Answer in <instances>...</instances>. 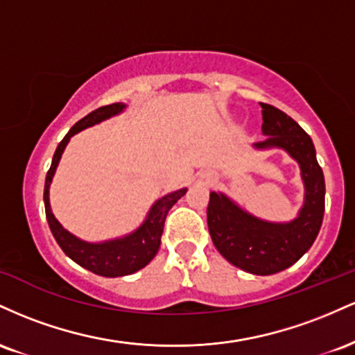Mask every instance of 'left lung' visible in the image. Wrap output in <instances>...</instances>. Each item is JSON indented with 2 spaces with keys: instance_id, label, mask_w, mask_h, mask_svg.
I'll return each mask as SVG.
<instances>
[{
  "instance_id": "obj_1",
  "label": "left lung",
  "mask_w": 355,
  "mask_h": 355,
  "mask_svg": "<svg viewBox=\"0 0 355 355\" xmlns=\"http://www.w3.org/2000/svg\"><path fill=\"white\" fill-rule=\"evenodd\" d=\"M262 107V133L255 148H282L300 166L304 205L291 222L277 223L254 217L227 195L211 191L207 222L214 245L232 266L255 275H272L294 266L312 247L325 209L324 173L312 138L302 126L272 105Z\"/></svg>"
}]
</instances>
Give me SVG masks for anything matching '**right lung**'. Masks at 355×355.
<instances>
[{"mask_svg": "<svg viewBox=\"0 0 355 355\" xmlns=\"http://www.w3.org/2000/svg\"><path fill=\"white\" fill-rule=\"evenodd\" d=\"M126 105L123 103H112L107 107H101L95 112L88 113L87 116L81 118L78 123L71 126L70 132L64 135L60 145L56 146V152L53 155L51 166L46 173V180H44V211H46V220L50 230L55 237L61 250L64 252L73 262H76L87 270L101 277H123L135 274L137 270L144 268L152 262V259L157 255L158 248H160L162 234H164V223L166 214L177 200L185 195L187 189H180L172 193L165 195V197L158 198L150 209L148 215L144 220L140 227L132 234L125 235V237L105 240V242L93 243L81 240L75 235L70 234L63 225L55 218L50 207V185L53 180V175L56 172V166L60 164V158L67 148L68 141L73 135L81 132V130L93 126L100 121L108 120V118L118 115L125 110Z\"/></svg>", "mask_w": 355, "mask_h": 355, "instance_id": "1", "label": "right lung"}]
</instances>
